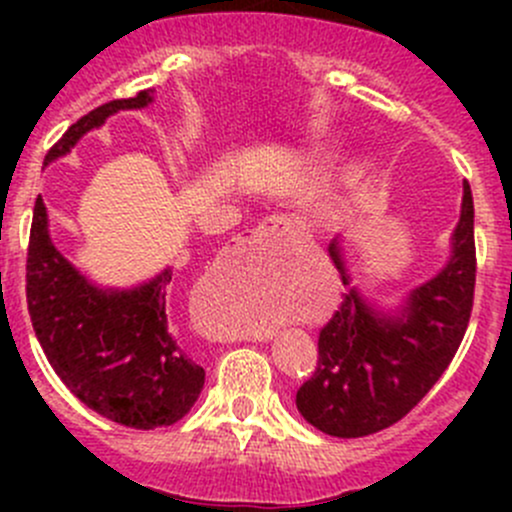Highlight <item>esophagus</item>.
I'll return each instance as SVG.
<instances>
[{"mask_svg":"<svg viewBox=\"0 0 512 512\" xmlns=\"http://www.w3.org/2000/svg\"><path fill=\"white\" fill-rule=\"evenodd\" d=\"M272 237H287V240H294V237H304V232L299 230L292 220L285 218V215H270V218H265L260 225L255 227V232H252V240L262 242V240H272ZM272 334L275 332L255 334V342H270Z\"/></svg>","mask_w":512,"mask_h":512,"instance_id":"obj_1","label":"esophagus"}]
</instances>
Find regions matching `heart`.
Here are the masks:
<instances>
[{
    "label": "heart",
    "mask_w": 512,
    "mask_h": 512,
    "mask_svg": "<svg viewBox=\"0 0 512 512\" xmlns=\"http://www.w3.org/2000/svg\"><path fill=\"white\" fill-rule=\"evenodd\" d=\"M287 304H277L270 294H257V297L247 299L240 307V312L232 317L230 329L232 332H262L285 319Z\"/></svg>",
    "instance_id": "1"
}]
</instances>
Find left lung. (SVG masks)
<instances>
[{
  "instance_id": "obj_1",
  "label": "left lung",
  "mask_w": 512,
  "mask_h": 512,
  "mask_svg": "<svg viewBox=\"0 0 512 512\" xmlns=\"http://www.w3.org/2000/svg\"><path fill=\"white\" fill-rule=\"evenodd\" d=\"M329 257L349 287L319 332V361L297 391L304 421L337 438H359L401 421L441 379L466 334L476 287L473 195L463 183L451 257L396 309L371 304L352 285L339 237Z\"/></svg>"
}]
</instances>
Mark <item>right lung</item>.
<instances>
[{"instance_id":"add662e5","label":"right lung","mask_w":512,"mask_h":512,"mask_svg":"<svg viewBox=\"0 0 512 512\" xmlns=\"http://www.w3.org/2000/svg\"><path fill=\"white\" fill-rule=\"evenodd\" d=\"M153 89L116 98L86 113L46 153L44 165L71 153L108 116L146 108ZM173 270L143 285L98 287L81 275L49 235L41 195L34 205L27 255V304L36 339L66 389L108 421L128 428L173 426L198 401L205 369L180 349L168 322Z\"/></svg>"}]
</instances>
